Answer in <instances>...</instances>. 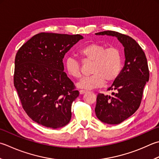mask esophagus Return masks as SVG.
I'll return each instance as SVG.
<instances>
[{"label":"esophagus","instance_id":"obj_1","mask_svg":"<svg viewBox=\"0 0 159 159\" xmlns=\"http://www.w3.org/2000/svg\"><path fill=\"white\" fill-rule=\"evenodd\" d=\"M87 91L86 90H84V89H80V91H79V92H80V94H83L84 93H85Z\"/></svg>","mask_w":159,"mask_h":159}]
</instances>
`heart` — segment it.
I'll return each mask as SVG.
<instances>
[{
  "instance_id": "heart-1",
  "label": "heart",
  "mask_w": 159,
  "mask_h": 159,
  "mask_svg": "<svg viewBox=\"0 0 159 159\" xmlns=\"http://www.w3.org/2000/svg\"><path fill=\"white\" fill-rule=\"evenodd\" d=\"M84 64L92 63L91 76L84 78L78 87L85 89L101 88L105 82L112 83L117 79L123 67L122 52L116 47H109L96 43L86 45L79 52ZM67 73L75 79L82 77V67L79 61L72 57L65 61Z\"/></svg>"
}]
</instances>
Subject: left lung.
Returning <instances> with one entry per match:
<instances>
[{"label": "left lung", "instance_id": "left-lung-1", "mask_svg": "<svg viewBox=\"0 0 159 159\" xmlns=\"http://www.w3.org/2000/svg\"><path fill=\"white\" fill-rule=\"evenodd\" d=\"M96 34L116 36L124 46L125 66L107 89L113 90L112 96L98 94L95 107L99 120L116 125L131 116L141 105L143 88L150 78L147 58L141 47L132 37L109 30Z\"/></svg>", "mask_w": 159, "mask_h": 159}]
</instances>
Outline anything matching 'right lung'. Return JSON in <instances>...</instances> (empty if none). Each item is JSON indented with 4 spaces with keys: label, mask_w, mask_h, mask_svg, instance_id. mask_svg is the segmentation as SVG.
<instances>
[{
    "label": "right lung",
    "mask_w": 159,
    "mask_h": 159,
    "mask_svg": "<svg viewBox=\"0 0 159 159\" xmlns=\"http://www.w3.org/2000/svg\"><path fill=\"white\" fill-rule=\"evenodd\" d=\"M80 34L42 32L20 47L15 58L14 85L28 116L46 127H63L79 96L64 70L63 59Z\"/></svg>",
    "instance_id": "right-lung-1"
}]
</instances>
